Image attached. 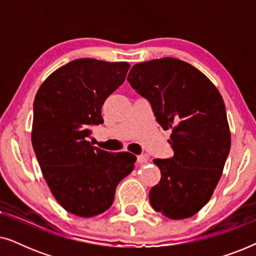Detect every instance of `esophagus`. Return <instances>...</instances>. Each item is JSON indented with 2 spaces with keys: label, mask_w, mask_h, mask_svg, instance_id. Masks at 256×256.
<instances>
[{
  "label": "esophagus",
  "mask_w": 256,
  "mask_h": 256,
  "mask_svg": "<svg viewBox=\"0 0 256 256\" xmlns=\"http://www.w3.org/2000/svg\"><path fill=\"white\" fill-rule=\"evenodd\" d=\"M136 160H138V164L146 163V162H148V156H146V155H138V158H136Z\"/></svg>",
  "instance_id": "1"
}]
</instances>
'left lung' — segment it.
Masks as SVG:
<instances>
[{"label": "left lung", "instance_id": "1", "mask_svg": "<svg viewBox=\"0 0 256 256\" xmlns=\"http://www.w3.org/2000/svg\"><path fill=\"white\" fill-rule=\"evenodd\" d=\"M127 80L172 132L174 156L154 160L162 177L149 192L150 204L170 219L190 218L208 204L230 154L222 96L208 76L176 58L136 64Z\"/></svg>", "mask_w": 256, "mask_h": 256}]
</instances>
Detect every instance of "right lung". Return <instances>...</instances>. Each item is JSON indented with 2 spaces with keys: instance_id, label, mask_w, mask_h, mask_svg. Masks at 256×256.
Listing matches in <instances>:
<instances>
[{
  "instance_id": "add662e5",
  "label": "right lung",
  "mask_w": 256,
  "mask_h": 256,
  "mask_svg": "<svg viewBox=\"0 0 256 256\" xmlns=\"http://www.w3.org/2000/svg\"><path fill=\"white\" fill-rule=\"evenodd\" d=\"M129 68L76 59L48 76L34 98V154L56 200L72 214L90 218L107 211L118 184L134 170V155L87 141L93 126L104 124V100L124 84Z\"/></svg>"
}]
</instances>
